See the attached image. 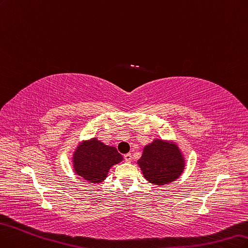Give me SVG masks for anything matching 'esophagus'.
<instances>
[{"label": "esophagus", "mask_w": 248, "mask_h": 248, "mask_svg": "<svg viewBox=\"0 0 248 248\" xmlns=\"http://www.w3.org/2000/svg\"><path fill=\"white\" fill-rule=\"evenodd\" d=\"M124 158L125 162H131L132 161V155L131 154H126L124 155Z\"/></svg>", "instance_id": "1"}]
</instances>
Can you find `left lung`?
<instances>
[{"label":"left lung","instance_id":"8db88e82","mask_svg":"<svg viewBox=\"0 0 248 248\" xmlns=\"http://www.w3.org/2000/svg\"><path fill=\"white\" fill-rule=\"evenodd\" d=\"M138 165L146 180L162 186L179 177L185 169V158L177 145L157 139L145 146Z\"/></svg>","mask_w":248,"mask_h":248}]
</instances>
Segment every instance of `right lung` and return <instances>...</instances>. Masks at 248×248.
<instances>
[{
	"label": "right lung",
	"instance_id": "1",
	"mask_svg": "<svg viewBox=\"0 0 248 248\" xmlns=\"http://www.w3.org/2000/svg\"><path fill=\"white\" fill-rule=\"evenodd\" d=\"M121 161L123 156L115 147L107 146L95 138L78 146L73 156L76 174L92 183L103 181L110 167Z\"/></svg>",
	"mask_w": 248,
	"mask_h": 248
}]
</instances>
